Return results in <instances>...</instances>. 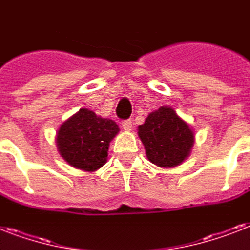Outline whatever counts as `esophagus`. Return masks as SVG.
Segmentation results:
<instances>
[{
  "instance_id": "1",
  "label": "esophagus",
  "mask_w": 250,
  "mask_h": 250,
  "mask_svg": "<svg viewBox=\"0 0 250 250\" xmlns=\"http://www.w3.org/2000/svg\"><path fill=\"white\" fill-rule=\"evenodd\" d=\"M132 121L131 119H125V121L122 122V128L125 129V131H131L132 129Z\"/></svg>"
}]
</instances>
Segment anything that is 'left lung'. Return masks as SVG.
I'll return each mask as SVG.
<instances>
[{
	"label": "left lung",
	"mask_w": 250,
	"mask_h": 250,
	"mask_svg": "<svg viewBox=\"0 0 250 250\" xmlns=\"http://www.w3.org/2000/svg\"><path fill=\"white\" fill-rule=\"evenodd\" d=\"M139 137L146 157L160 167L178 166L189 156L193 146V131L178 117L174 109L162 106L139 125Z\"/></svg>",
	"instance_id": "obj_1"
}]
</instances>
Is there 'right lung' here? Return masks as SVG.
Masks as SVG:
<instances>
[{
	"label": "right lung",
	"instance_id": "obj_1",
	"mask_svg": "<svg viewBox=\"0 0 250 250\" xmlns=\"http://www.w3.org/2000/svg\"><path fill=\"white\" fill-rule=\"evenodd\" d=\"M118 132L119 128L114 121L98 117L88 109H80L61 125L57 148L72 167L96 171L105 165L109 143Z\"/></svg>",
	"mask_w": 250,
	"mask_h": 250
}]
</instances>
